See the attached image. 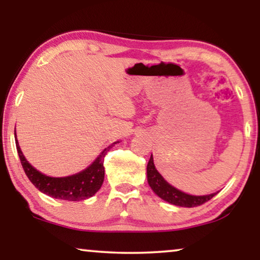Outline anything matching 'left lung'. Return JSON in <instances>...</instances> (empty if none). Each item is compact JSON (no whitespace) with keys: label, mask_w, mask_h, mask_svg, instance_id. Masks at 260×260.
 Masks as SVG:
<instances>
[{"label":"left lung","mask_w":260,"mask_h":260,"mask_svg":"<svg viewBox=\"0 0 260 260\" xmlns=\"http://www.w3.org/2000/svg\"><path fill=\"white\" fill-rule=\"evenodd\" d=\"M147 177L149 186H150L152 191L158 198H161L162 200L169 202L172 205L180 206V207H197V206H200L205 204V202H207L208 200H211L218 193L216 191V193H212L208 195H191L177 189V188L167 182L165 177L155 168L152 154L147 166Z\"/></svg>","instance_id":"8db88e82"}]
</instances>
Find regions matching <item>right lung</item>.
Instances as JSON below:
<instances>
[{"label": "right lung", "instance_id": "add662e5", "mask_svg": "<svg viewBox=\"0 0 260 260\" xmlns=\"http://www.w3.org/2000/svg\"><path fill=\"white\" fill-rule=\"evenodd\" d=\"M15 142L17 154H19L21 165L23 167L24 173L31 183L38 188L41 193L48 197H52L59 200L66 201H81L93 197L97 191L101 189L103 182H104V156L113 147V144L119 143L118 141L105 148L97 158L91 163L87 168L81 172L73 174V175L62 176V177H53L46 174H42L35 169L29 162L24 157L22 150H21L19 141L16 138L15 131Z\"/></svg>", "mask_w": 260, "mask_h": 260}]
</instances>
